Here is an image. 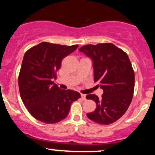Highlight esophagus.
Here are the masks:
<instances>
[{"label":"esophagus","mask_w":155,"mask_h":155,"mask_svg":"<svg viewBox=\"0 0 155 155\" xmlns=\"http://www.w3.org/2000/svg\"><path fill=\"white\" fill-rule=\"evenodd\" d=\"M81 98H82L83 101L86 100V95H84V94H81Z\"/></svg>","instance_id":"34e87169"}]
</instances>
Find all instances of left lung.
Returning <instances> with one entry per match:
<instances>
[{"label": "left lung", "mask_w": 155, "mask_h": 155, "mask_svg": "<svg viewBox=\"0 0 155 155\" xmlns=\"http://www.w3.org/2000/svg\"><path fill=\"white\" fill-rule=\"evenodd\" d=\"M79 50L92 60L94 81L104 90L101 97L86 96L97 105L87 116L98 124L113 123L125 113L133 98L135 75L128 56L110 43L85 45Z\"/></svg>", "instance_id": "1"}]
</instances>
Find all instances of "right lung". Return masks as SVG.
Wrapping results in <instances>:
<instances>
[{"label":"right lung","mask_w":155,"mask_h":155,"mask_svg":"<svg viewBox=\"0 0 155 155\" xmlns=\"http://www.w3.org/2000/svg\"><path fill=\"white\" fill-rule=\"evenodd\" d=\"M77 47L42 42L25 54L18 79L19 92L23 104L36 120L47 124L64 120L72 103L81 97L74 90H61L53 81L62 60Z\"/></svg>","instance_id":"right-lung-1"}]
</instances>
